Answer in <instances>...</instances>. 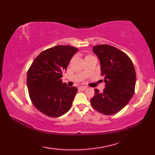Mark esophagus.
I'll list each match as a JSON object with an SVG mask.
<instances>
[{"instance_id": "34e87169", "label": "esophagus", "mask_w": 155, "mask_h": 155, "mask_svg": "<svg viewBox=\"0 0 155 155\" xmlns=\"http://www.w3.org/2000/svg\"><path fill=\"white\" fill-rule=\"evenodd\" d=\"M86 89H87V87H78V90L81 91H83L86 90Z\"/></svg>"}]
</instances>
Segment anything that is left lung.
Segmentation results:
<instances>
[{"instance_id": "1", "label": "left lung", "mask_w": 155, "mask_h": 155, "mask_svg": "<svg viewBox=\"0 0 155 155\" xmlns=\"http://www.w3.org/2000/svg\"><path fill=\"white\" fill-rule=\"evenodd\" d=\"M93 51L100 61L105 88L103 93L95 88L91 105L103 114L117 113L133 96L136 84L133 63L124 52L113 46L97 45L93 47Z\"/></svg>"}]
</instances>
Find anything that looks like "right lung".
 <instances>
[{"label": "right lung", "instance_id": "right-lung-1", "mask_svg": "<svg viewBox=\"0 0 155 155\" xmlns=\"http://www.w3.org/2000/svg\"><path fill=\"white\" fill-rule=\"evenodd\" d=\"M78 51L58 45L41 52L27 72L29 97L37 109L50 117H58L70 110L78 88L62 83V72Z\"/></svg>", "mask_w": 155, "mask_h": 155}]
</instances>
